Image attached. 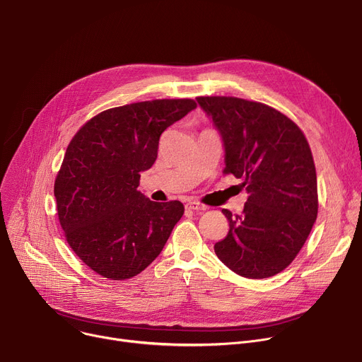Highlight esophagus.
<instances>
[{
    "label": "esophagus",
    "instance_id": "1",
    "mask_svg": "<svg viewBox=\"0 0 362 362\" xmlns=\"http://www.w3.org/2000/svg\"><path fill=\"white\" fill-rule=\"evenodd\" d=\"M185 209L187 210H191V211H204L207 207L199 202H188L185 204Z\"/></svg>",
    "mask_w": 362,
    "mask_h": 362
}]
</instances>
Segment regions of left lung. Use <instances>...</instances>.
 <instances>
[{"instance_id": "left-lung-1", "label": "left lung", "mask_w": 362, "mask_h": 362, "mask_svg": "<svg viewBox=\"0 0 362 362\" xmlns=\"http://www.w3.org/2000/svg\"><path fill=\"white\" fill-rule=\"evenodd\" d=\"M225 145L223 173L242 181V214L223 209L229 232L214 245L238 275L268 278L297 257L317 217L313 155L300 127L281 111L238 97H197Z\"/></svg>"}]
</instances>
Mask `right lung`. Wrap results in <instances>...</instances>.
Wrapping results in <instances>:
<instances>
[{"instance_id":"right-lung-1","label":"right lung","mask_w":362,"mask_h":362,"mask_svg":"<svg viewBox=\"0 0 362 362\" xmlns=\"http://www.w3.org/2000/svg\"><path fill=\"white\" fill-rule=\"evenodd\" d=\"M196 107L178 98L108 108L69 142L53 188L59 223L78 258L104 278L141 274L182 217L181 202H151L137 187L162 132Z\"/></svg>"}]
</instances>
